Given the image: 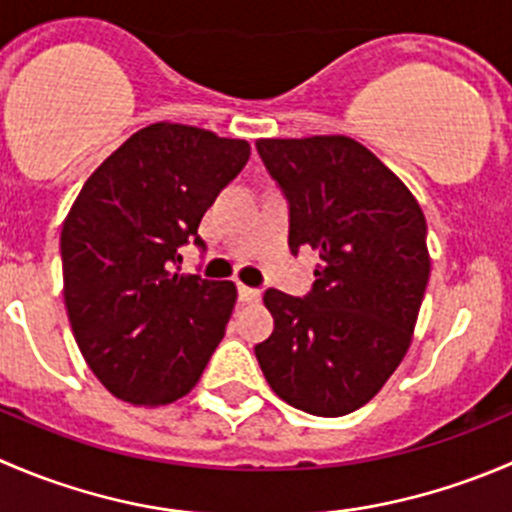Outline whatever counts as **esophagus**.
I'll use <instances>...</instances> for the list:
<instances>
[{
  "instance_id": "obj_1",
  "label": "esophagus",
  "mask_w": 512,
  "mask_h": 512,
  "mask_svg": "<svg viewBox=\"0 0 512 512\" xmlns=\"http://www.w3.org/2000/svg\"><path fill=\"white\" fill-rule=\"evenodd\" d=\"M237 297H240V302H245V305H250V302H260V290H255V287H247V285H237Z\"/></svg>"
}]
</instances>
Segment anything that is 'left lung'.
<instances>
[{
  "label": "left lung",
  "instance_id": "left-lung-1",
  "mask_svg": "<svg viewBox=\"0 0 512 512\" xmlns=\"http://www.w3.org/2000/svg\"><path fill=\"white\" fill-rule=\"evenodd\" d=\"M290 207V250L320 252L305 297L265 292L275 330L255 345L292 408L340 418L388 382L410 347L430 277L428 225L408 187L342 135L257 140Z\"/></svg>",
  "mask_w": 512,
  "mask_h": 512
}]
</instances>
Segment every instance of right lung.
<instances>
[{
	"label": "right lung",
	"mask_w": 512,
	"mask_h": 512,
	"mask_svg": "<svg viewBox=\"0 0 512 512\" xmlns=\"http://www.w3.org/2000/svg\"><path fill=\"white\" fill-rule=\"evenodd\" d=\"M250 160L245 140L190 124L135 132L84 182L62 227L74 340L114 398L167 405L190 393L225 337L232 282L180 275V247Z\"/></svg>",
	"instance_id": "1"
}]
</instances>
